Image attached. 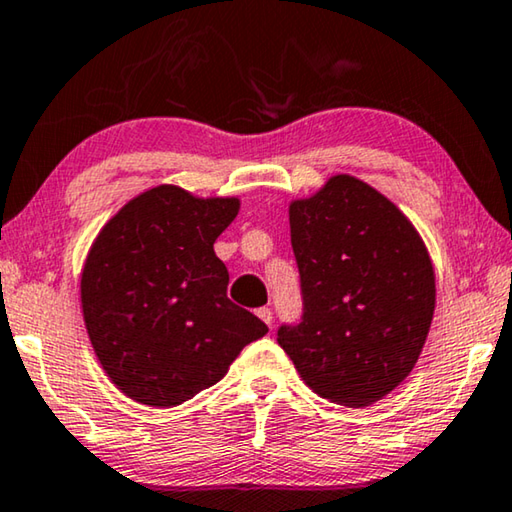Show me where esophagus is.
<instances>
[{"instance_id": "esophagus-1", "label": "esophagus", "mask_w": 512, "mask_h": 512, "mask_svg": "<svg viewBox=\"0 0 512 512\" xmlns=\"http://www.w3.org/2000/svg\"><path fill=\"white\" fill-rule=\"evenodd\" d=\"M258 318H261L263 322H267V325L272 327V309H267V306H263V309H258Z\"/></svg>"}]
</instances>
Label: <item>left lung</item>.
Listing matches in <instances>:
<instances>
[{"label":"left lung","mask_w":512,"mask_h":512,"mask_svg":"<svg viewBox=\"0 0 512 512\" xmlns=\"http://www.w3.org/2000/svg\"><path fill=\"white\" fill-rule=\"evenodd\" d=\"M302 318L277 341L302 380L341 405H371L416 364L435 311V272L403 212L371 185L334 176L290 203Z\"/></svg>","instance_id":"obj_1"}]
</instances>
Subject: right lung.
Instances as JSON below:
<instances>
[{"label":"right lung","instance_id":"obj_1","mask_svg":"<svg viewBox=\"0 0 512 512\" xmlns=\"http://www.w3.org/2000/svg\"><path fill=\"white\" fill-rule=\"evenodd\" d=\"M238 199H196L153 187L116 212L82 272L86 332L125 396L174 407L212 387L267 325L226 295L215 240Z\"/></svg>","mask_w":512,"mask_h":512}]
</instances>
